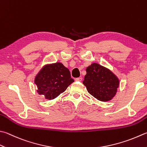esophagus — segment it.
Here are the masks:
<instances>
[{"instance_id":"1","label":"esophagus","mask_w":147,"mask_h":147,"mask_svg":"<svg viewBox=\"0 0 147 147\" xmlns=\"http://www.w3.org/2000/svg\"><path fill=\"white\" fill-rule=\"evenodd\" d=\"M82 80V77H78V78H76V81H81Z\"/></svg>"}]
</instances>
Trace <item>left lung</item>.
I'll return each instance as SVG.
<instances>
[{
  "label": "left lung",
  "mask_w": 147,
  "mask_h": 147,
  "mask_svg": "<svg viewBox=\"0 0 147 147\" xmlns=\"http://www.w3.org/2000/svg\"><path fill=\"white\" fill-rule=\"evenodd\" d=\"M83 84L91 95L98 100L106 102L115 95L119 81L109 70L97 63H93L86 68Z\"/></svg>",
  "instance_id": "8db88e82"
}]
</instances>
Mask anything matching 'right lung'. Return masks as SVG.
Masks as SVG:
<instances>
[{
	"label": "right lung",
	"mask_w": 147,
	"mask_h": 147,
	"mask_svg": "<svg viewBox=\"0 0 147 147\" xmlns=\"http://www.w3.org/2000/svg\"><path fill=\"white\" fill-rule=\"evenodd\" d=\"M73 82L70 71L61 63L44 66L34 81L38 92L48 100L56 98Z\"/></svg>",
	"instance_id": "obj_1"
}]
</instances>
